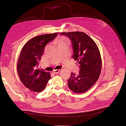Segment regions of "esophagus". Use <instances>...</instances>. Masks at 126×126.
Instances as JSON below:
<instances>
[{
    "mask_svg": "<svg viewBox=\"0 0 126 126\" xmlns=\"http://www.w3.org/2000/svg\"><path fill=\"white\" fill-rule=\"evenodd\" d=\"M60 71V70L59 69H56V70H54V71H53V72H54V74H58V72H59Z\"/></svg>",
    "mask_w": 126,
    "mask_h": 126,
    "instance_id": "obj_1",
    "label": "esophagus"
}]
</instances>
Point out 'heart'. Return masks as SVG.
Returning <instances> with one entry per match:
<instances>
[{
    "label": "heart",
    "mask_w": 126,
    "mask_h": 126,
    "mask_svg": "<svg viewBox=\"0 0 126 126\" xmlns=\"http://www.w3.org/2000/svg\"><path fill=\"white\" fill-rule=\"evenodd\" d=\"M68 44V40L66 38H62L57 41V44L59 45H63V44Z\"/></svg>",
    "instance_id": "obj_1"
}]
</instances>
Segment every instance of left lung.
<instances>
[{
	"mask_svg": "<svg viewBox=\"0 0 126 126\" xmlns=\"http://www.w3.org/2000/svg\"><path fill=\"white\" fill-rule=\"evenodd\" d=\"M60 35L70 39L72 57L80 67L78 74L71 73L68 80V87L77 94L84 93L96 83L100 76L101 59L99 50L95 42L85 32H62Z\"/></svg>",
	"mask_w": 126,
	"mask_h": 126,
	"instance_id": "8db88e82",
	"label": "left lung"
}]
</instances>
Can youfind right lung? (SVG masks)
I'll return each instance as SVG.
<instances>
[{"label":"right lung","mask_w":126,"mask_h":126,"mask_svg":"<svg viewBox=\"0 0 126 126\" xmlns=\"http://www.w3.org/2000/svg\"><path fill=\"white\" fill-rule=\"evenodd\" d=\"M58 33L38 36L29 40L22 48L17 63V71L22 83L30 90L39 93L51 78L50 72L37 69L46 46Z\"/></svg>","instance_id":"add662e5"}]
</instances>
